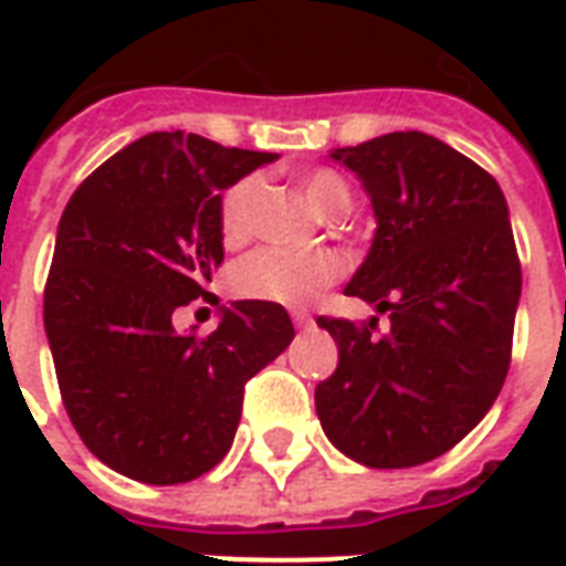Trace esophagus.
I'll use <instances>...</instances> for the list:
<instances>
[{
  "label": "esophagus",
  "mask_w": 566,
  "mask_h": 566,
  "mask_svg": "<svg viewBox=\"0 0 566 566\" xmlns=\"http://www.w3.org/2000/svg\"><path fill=\"white\" fill-rule=\"evenodd\" d=\"M291 321H294V327H300V331H308V327L315 324V321H312V315H308V312H300V308H296V312H291Z\"/></svg>",
  "instance_id": "34e87169"
}]
</instances>
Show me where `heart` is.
Instances as JSON below:
<instances>
[{"label": "heart", "mask_w": 566, "mask_h": 566, "mask_svg": "<svg viewBox=\"0 0 566 566\" xmlns=\"http://www.w3.org/2000/svg\"><path fill=\"white\" fill-rule=\"evenodd\" d=\"M260 175H242L223 190L218 206V227L227 248L248 242L254 230V209L260 197ZM303 193L321 218H343L352 206V193L343 178L331 169H315L303 178ZM345 263L336 251L306 248H258L230 270V291L242 300H260L272 306H306L343 275Z\"/></svg>", "instance_id": "obj_1"}]
</instances>
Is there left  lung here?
<instances>
[{"mask_svg":"<svg viewBox=\"0 0 566 566\" xmlns=\"http://www.w3.org/2000/svg\"><path fill=\"white\" fill-rule=\"evenodd\" d=\"M331 157L360 178L376 214L345 294L388 312L391 331L373 339L379 318H318L339 367L315 388V409L352 461L418 467L485 418L510 373L522 296L510 209L482 166L418 129Z\"/></svg>","mask_w":566,"mask_h":566,"instance_id":"1","label":"left lung"}]
</instances>
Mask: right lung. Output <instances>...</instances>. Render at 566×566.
Instances as JSON below:
<instances>
[{"label":"right lung","mask_w":566,"mask_h":566,"mask_svg":"<svg viewBox=\"0 0 566 566\" xmlns=\"http://www.w3.org/2000/svg\"><path fill=\"white\" fill-rule=\"evenodd\" d=\"M275 154L148 133L87 175L56 227L44 333L84 446L120 475L178 485L230 451L245 381L294 339L284 306L235 300L209 336L175 308L223 263L227 187Z\"/></svg>","instance_id":"right-lung-1"}]
</instances>
